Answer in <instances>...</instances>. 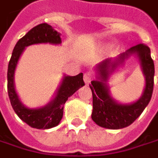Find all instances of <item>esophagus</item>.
<instances>
[{"mask_svg":"<svg viewBox=\"0 0 158 158\" xmlns=\"http://www.w3.org/2000/svg\"><path fill=\"white\" fill-rule=\"evenodd\" d=\"M92 79H93V75H92V73L90 72H87V73H85L84 74V81H85V85L90 84V82L92 81Z\"/></svg>","mask_w":158,"mask_h":158,"instance_id":"esophagus-1","label":"esophagus"}]
</instances>
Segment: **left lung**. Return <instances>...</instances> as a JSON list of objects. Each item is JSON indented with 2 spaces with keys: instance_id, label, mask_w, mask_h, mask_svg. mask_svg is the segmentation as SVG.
<instances>
[{
  "instance_id": "obj_1",
  "label": "left lung",
  "mask_w": 158,
  "mask_h": 158,
  "mask_svg": "<svg viewBox=\"0 0 158 158\" xmlns=\"http://www.w3.org/2000/svg\"><path fill=\"white\" fill-rule=\"evenodd\" d=\"M132 54L137 55L140 60L146 77V87L138 101L129 105H122L111 98L107 81L114 70L123 65L126 58ZM96 71L98 73L97 80L92 81L89 85L93 96L92 120L98 126L109 129H120L128 127L141 115L152 98L155 65L150 48L143 44L132 46L115 58H106L97 65Z\"/></svg>"
}]
</instances>
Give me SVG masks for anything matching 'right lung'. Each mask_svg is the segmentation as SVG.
Wrapping results in <instances>:
<instances>
[{
  "label": "right lung",
  "mask_w": 158,
  "mask_h": 158,
  "mask_svg": "<svg viewBox=\"0 0 158 158\" xmlns=\"http://www.w3.org/2000/svg\"><path fill=\"white\" fill-rule=\"evenodd\" d=\"M47 43L52 44H60V33H58L46 23H42L32 28L16 43L10 58L7 71L8 96L15 113L30 127L38 129H48L60 124L63 116V107L68 98L80 87L85 85L82 73L75 76L64 75L55 98L47 105L41 108L32 109L27 108L23 105L15 88L14 79L16 64L26 46Z\"/></svg>",
  "instance_id": "obj_1"
}]
</instances>
